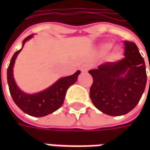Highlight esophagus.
<instances>
[{"mask_svg":"<svg viewBox=\"0 0 150 150\" xmlns=\"http://www.w3.org/2000/svg\"><path fill=\"white\" fill-rule=\"evenodd\" d=\"M88 69H89V67H88V66L87 65H83L81 67V71L83 72V73H86V72L88 71Z\"/></svg>","mask_w":150,"mask_h":150,"instance_id":"1","label":"esophagus"}]
</instances>
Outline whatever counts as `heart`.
Returning <instances> with one entry per match:
<instances>
[{
	"mask_svg": "<svg viewBox=\"0 0 150 150\" xmlns=\"http://www.w3.org/2000/svg\"><path fill=\"white\" fill-rule=\"evenodd\" d=\"M112 47V43L110 42H105L104 44L101 45V50L103 52H107ZM122 55V50L119 47H116L114 48L113 50L110 53V55H109V59L111 60H117L119 59Z\"/></svg>",
	"mask_w": 150,
	"mask_h": 150,
	"instance_id": "heart-1",
	"label": "heart"
}]
</instances>
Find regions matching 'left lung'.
Wrapping results in <instances>:
<instances>
[{
    "label": "left lung",
    "mask_w": 150,
    "mask_h": 150,
    "mask_svg": "<svg viewBox=\"0 0 150 150\" xmlns=\"http://www.w3.org/2000/svg\"><path fill=\"white\" fill-rule=\"evenodd\" d=\"M124 44V59L105 62L88 71L93 78L91 101L109 116H122L132 111L141 100L147 81L145 61L138 47L132 42L125 41Z\"/></svg>",
    "instance_id": "8db88e82"
}]
</instances>
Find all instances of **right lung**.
<instances>
[{
  "instance_id": "obj_1",
  "label": "right lung",
  "mask_w": 150,
  "mask_h": 150,
  "mask_svg": "<svg viewBox=\"0 0 150 150\" xmlns=\"http://www.w3.org/2000/svg\"><path fill=\"white\" fill-rule=\"evenodd\" d=\"M32 37L33 35H30L23 40L22 47L25 42ZM21 49L14 53L7 69V81L10 95L18 107L28 115L35 117L49 115L62 106L65 99L66 92L69 87L76 82L78 75L80 74V71H77L74 75L59 79L52 86L41 92L31 95L25 93L18 88L13 75L15 59Z\"/></svg>"
}]
</instances>
